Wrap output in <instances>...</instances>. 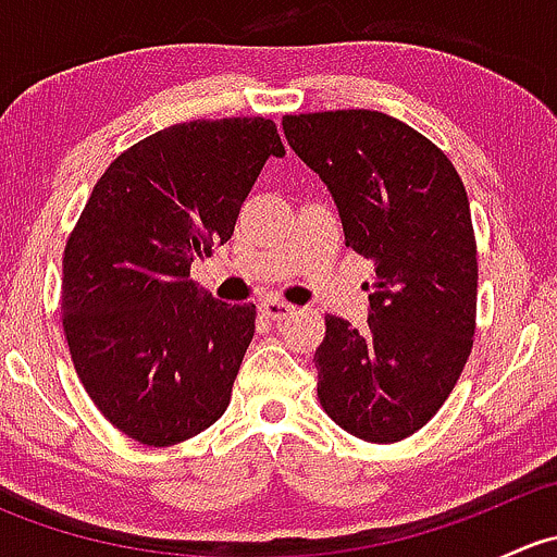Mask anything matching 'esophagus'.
Here are the masks:
<instances>
[{
	"mask_svg": "<svg viewBox=\"0 0 557 557\" xmlns=\"http://www.w3.org/2000/svg\"><path fill=\"white\" fill-rule=\"evenodd\" d=\"M258 312L269 320H285L294 314V305H285V301L280 299H263L261 305H258Z\"/></svg>",
	"mask_w": 557,
	"mask_h": 557,
	"instance_id": "1",
	"label": "esophagus"
}]
</instances>
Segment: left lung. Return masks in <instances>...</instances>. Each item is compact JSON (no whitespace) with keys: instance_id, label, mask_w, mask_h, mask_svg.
<instances>
[{"instance_id":"8db88e82","label":"left lung","mask_w":557,"mask_h":557,"mask_svg":"<svg viewBox=\"0 0 557 557\" xmlns=\"http://www.w3.org/2000/svg\"><path fill=\"white\" fill-rule=\"evenodd\" d=\"M294 153L329 185L345 245L374 261L367 329L325 314L318 398L347 434L391 445L423 429L474 345L476 243L458 172L374 110L285 115Z\"/></svg>"}]
</instances>
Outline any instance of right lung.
Listing matches in <instances>:
<instances>
[{"label": "right lung", "mask_w": 557, "mask_h": 557, "mask_svg": "<svg viewBox=\"0 0 557 557\" xmlns=\"http://www.w3.org/2000/svg\"><path fill=\"white\" fill-rule=\"evenodd\" d=\"M269 156L267 117L190 121L123 150L94 185L64 247L61 320L99 412L139 445L210 429L232 401L256 305H221L190 263L232 239Z\"/></svg>", "instance_id": "1"}]
</instances>
